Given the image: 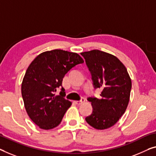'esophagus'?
I'll return each instance as SVG.
<instances>
[{"label": "esophagus", "instance_id": "1", "mask_svg": "<svg viewBox=\"0 0 156 156\" xmlns=\"http://www.w3.org/2000/svg\"><path fill=\"white\" fill-rule=\"evenodd\" d=\"M85 101V98H81V99L80 101H75V103L76 104H78V105H80V104H82L83 103H84V102Z\"/></svg>", "mask_w": 156, "mask_h": 156}]
</instances>
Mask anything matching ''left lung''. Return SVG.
Masks as SVG:
<instances>
[{
    "mask_svg": "<svg viewBox=\"0 0 156 156\" xmlns=\"http://www.w3.org/2000/svg\"><path fill=\"white\" fill-rule=\"evenodd\" d=\"M92 75L95 89L101 88V98L90 97L93 111L85 118L97 129L112 127L128 105L132 81L127 69L115 56L99 50L81 52Z\"/></svg>",
    "mask_w": 156,
    "mask_h": 156,
    "instance_id": "left-lung-1",
    "label": "left lung"
}]
</instances>
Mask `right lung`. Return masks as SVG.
<instances>
[{"label":"right lung","mask_w":156,"mask_h":156,"mask_svg":"<svg viewBox=\"0 0 156 156\" xmlns=\"http://www.w3.org/2000/svg\"><path fill=\"white\" fill-rule=\"evenodd\" d=\"M84 60L77 53L62 50L46 51L38 55L28 67L22 83L24 107L31 120L41 129L58 126L71 105L64 98V88L55 95L70 69Z\"/></svg>","instance_id":"add662e5"}]
</instances>
